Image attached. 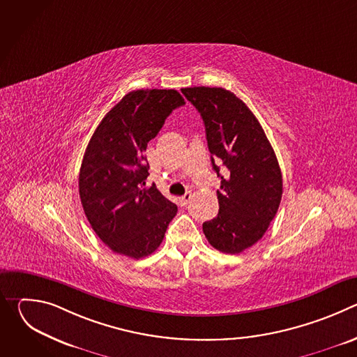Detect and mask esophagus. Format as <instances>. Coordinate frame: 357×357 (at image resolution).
Here are the masks:
<instances>
[{
	"label": "esophagus",
	"instance_id": "1",
	"mask_svg": "<svg viewBox=\"0 0 357 357\" xmlns=\"http://www.w3.org/2000/svg\"><path fill=\"white\" fill-rule=\"evenodd\" d=\"M190 197H192V193H190V192H188V193H185L183 196H181V197H179L181 206H186L188 203H189V200H190Z\"/></svg>",
	"mask_w": 357,
	"mask_h": 357
}]
</instances>
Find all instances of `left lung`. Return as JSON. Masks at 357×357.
I'll list each match as a JSON object with an SVG mask.
<instances>
[{
  "instance_id": "left-lung-1",
  "label": "left lung",
  "mask_w": 357,
  "mask_h": 357,
  "mask_svg": "<svg viewBox=\"0 0 357 357\" xmlns=\"http://www.w3.org/2000/svg\"><path fill=\"white\" fill-rule=\"evenodd\" d=\"M205 123L212 165L220 176L219 213L203 233L219 251L238 254L256 244L274 219L282 175L259 120L234 93L223 87L181 89ZM219 165L225 167L220 174Z\"/></svg>"
}]
</instances>
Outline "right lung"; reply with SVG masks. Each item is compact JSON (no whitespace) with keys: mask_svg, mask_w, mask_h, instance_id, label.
Here are the masks:
<instances>
[{"mask_svg":"<svg viewBox=\"0 0 357 357\" xmlns=\"http://www.w3.org/2000/svg\"><path fill=\"white\" fill-rule=\"evenodd\" d=\"M185 105L174 89L127 93L105 116L86 148L79 174L84 215L114 252L142 259L164 240L178 208L152 183L144 155L167 117Z\"/></svg>","mask_w":357,"mask_h":357,"instance_id":"obj_1","label":"right lung"}]
</instances>
